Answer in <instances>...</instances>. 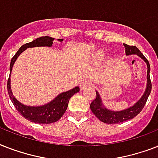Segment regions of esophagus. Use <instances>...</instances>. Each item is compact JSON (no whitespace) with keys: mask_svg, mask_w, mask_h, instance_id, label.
Returning <instances> with one entry per match:
<instances>
[{"mask_svg":"<svg viewBox=\"0 0 158 158\" xmlns=\"http://www.w3.org/2000/svg\"><path fill=\"white\" fill-rule=\"evenodd\" d=\"M92 85V81L89 79H84L83 81L80 83V89H83L86 87H89Z\"/></svg>","mask_w":158,"mask_h":158,"instance_id":"34e87169","label":"esophagus"}]
</instances>
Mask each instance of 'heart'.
<instances>
[{
	"instance_id": "heart-1",
	"label": "heart",
	"mask_w": 158,
	"mask_h": 158,
	"mask_svg": "<svg viewBox=\"0 0 158 158\" xmlns=\"http://www.w3.org/2000/svg\"><path fill=\"white\" fill-rule=\"evenodd\" d=\"M102 56H103V52H98L96 55V59L101 60L102 58Z\"/></svg>"
}]
</instances>
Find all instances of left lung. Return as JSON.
<instances>
[{
  "label": "left lung",
  "mask_w": 158,
  "mask_h": 158,
  "mask_svg": "<svg viewBox=\"0 0 158 158\" xmlns=\"http://www.w3.org/2000/svg\"><path fill=\"white\" fill-rule=\"evenodd\" d=\"M125 48V54L132 55L136 54L140 56L146 63L148 65V74H147V88L145 90L144 94L139 99V101L137 102L135 105L129 107L125 110H120V111H113L105 108L102 103L101 98L99 96L98 92H96V98L90 104V108L94 115L98 118L99 120L106 124H119V123L124 122L130 119H133L136 115H139L140 111L143 110V108L147 102L148 98L149 96L151 90H152V83L150 79V64L147 58L141 53L139 49L135 46H129L127 44H124Z\"/></svg>",
  "instance_id": "8db88e82"
}]
</instances>
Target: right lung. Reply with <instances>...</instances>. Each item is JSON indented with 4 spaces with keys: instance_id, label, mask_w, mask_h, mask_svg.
I'll return each mask as SVG.
<instances>
[{
    "instance_id": "right-lung-1",
    "label": "right lung",
    "mask_w": 158,
    "mask_h": 158,
    "mask_svg": "<svg viewBox=\"0 0 158 158\" xmlns=\"http://www.w3.org/2000/svg\"><path fill=\"white\" fill-rule=\"evenodd\" d=\"M53 40H54L53 38L46 36V37H41V38H37L33 42L26 43L22 46L11 59L10 64V71L11 72L12 70L14 63L18 58L19 56L27 48H34V47H52ZM58 40L60 42H62L63 39H58ZM10 75L9 76L8 81H7V90H8L10 98L11 99V102H13L15 107L18 110V112L23 115L25 119L30 120L32 122L38 123V124H51V123L56 122L60 120L66 110L69 98L74 94H76L79 91V87H75L69 91L60 94L53 101L46 104V105L42 106H27L17 101L15 98V97L12 95L10 90Z\"/></svg>"
}]
</instances>
